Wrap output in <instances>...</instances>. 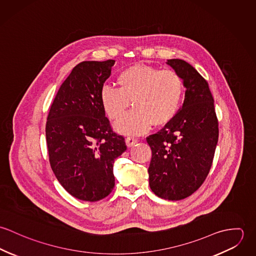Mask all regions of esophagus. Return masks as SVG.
Returning <instances> with one entry per match:
<instances>
[{"label": "esophagus", "instance_id": "34e87169", "mask_svg": "<svg viewBox=\"0 0 256 256\" xmlns=\"http://www.w3.org/2000/svg\"><path fill=\"white\" fill-rule=\"evenodd\" d=\"M125 142H126L127 146H133L138 142V140L136 138H134V137H127Z\"/></svg>", "mask_w": 256, "mask_h": 256}]
</instances>
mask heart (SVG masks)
<instances>
[{
  "label": "heart",
  "mask_w": 256,
  "mask_h": 256,
  "mask_svg": "<svg viewBox=\"0 0 256 256\" xmlns=\"http://www.w3.org/2000/svg\"><path fill=\"white\" fill-rule=\"evenodd\" d=\"M116 82L118 88L108 86L102 88L100 102L110 119L117 120L132 102L134 110L114 125L119 133L142 134L152 124H168L180 110L182 80L172 70L138 64L123 70L117 76Z\"/></svg>",
  "instance_id": "obj_1"
}]
</instances>
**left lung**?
<instances>
[{"label": "left lung", "instance_id": "obj_1", "mask_svg": "<svg viewBox=\"0 0 256 256\" xmlns=\"http://www.w3.org/2000/svg\"><path fill=\"white\" fill-rule=\"evenodd\" d=\"M182 78V110L160 132L146 138L152 148L148 170L152 191L162 199L182 200L206 180L219 137L214 98L208 82L182 59L168 60Z\"/></svg>", "mask_w": 256, "mask_h": 256}]
</instances>
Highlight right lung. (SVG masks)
Returning a JSON list of instances; mask_svg holds the SVG:
<instances>
[{"label": "right lung", "instance_id": "obj_1", "mask_svg": "<svg viewBox=\"0 0 256 256\" xmlns=\"http://www.w3.org/2000/svg\"><path fill=\"white\" fill-rule=\"evenodd\" d=\"M114 60L84 61L60 86L46 122L51 168L60 184L76 199L96 202L112 191L113 162L126 150L113 133L100 102V90Z\"/></svg>", "mask_w": 256, "mask_h": 256}]
</instances>
